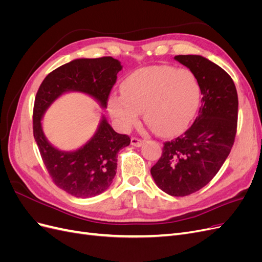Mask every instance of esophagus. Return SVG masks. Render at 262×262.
<instances>
[{"instance_id": "obj_1", "label": "esophagus", "mask_w": 262, "mask_h": 262, "mask_svg": "<svg viewBox=\"0 0 262 262\" xmlns=\"http://www.w3.org/2000/svg\"><path fill=\"white\" fill-rule=\"evenodd\" d=\"M131 144H132L133 146L139 147V146H141L142 144H143V140H141V139L136 138V137H132V138H131Z\"/></svg>"}]
</instances>
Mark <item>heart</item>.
<instances>
[{"instance_id":"b5f03b06","label":"heart","mask_w":262,"mask_h":262,"mask_svg":"<svg viewBox=\"0 0 262 262\" xmlns=\"http://www.w3.org/2000/svg\"><path fill=\"white\" fill-rule=\"evenodd\" d=\"M122 95L113 94L109 110L124 129L144 121L156 134L169 137L191 121L201 97L195 75L188 69L155 66L134 71L121 85Z\"/></svg>"}]
</instances>
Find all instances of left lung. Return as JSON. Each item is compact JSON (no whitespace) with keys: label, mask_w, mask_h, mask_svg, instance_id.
Masks as SVG:
<instances>
[{"label":"left lung","mask_w":262,"mask_h":262,"mask_svg":"<svg viewBox=\"0 0 262 262\" xmlns=\"http://www.w3.org/2000/svg\"><path fill=\"white\" fill-rule=\"evenodd\" d=\"M201 89V106L192 125L164 143L150 173L164 192L185 196L214 178L233 147L238 119V96L225 71L201 55H176Z\"/></svg>","instance_id":"left-lung-1"}]
</instances>
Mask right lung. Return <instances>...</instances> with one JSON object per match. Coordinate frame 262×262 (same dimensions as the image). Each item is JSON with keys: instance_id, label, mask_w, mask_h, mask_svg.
Returning <instances> with one entry per match:
<instances>
[{"instance_id": "right-lung-1", "label": "right lung", "mask_w": 262, "mask_h": 262, "mask_svg": "<svg viewBox=\"0 0 262 262\" xmlns=\"http://www.w3.org/2000/svg\"><path fill=\"white\" fill-rule=\"evenodd\" d=\"M121 70V62L112 57L77 59L52 71L39 86L33 112L34 138L54 185L73 196L92 198L109 188L116 175L117 154L130 144V137L117 133L102 118L96 134L84 146L74 152H61L45 138L41 117L69 91L89 94L107 107Z\"/></svg>"}]
</instances>
